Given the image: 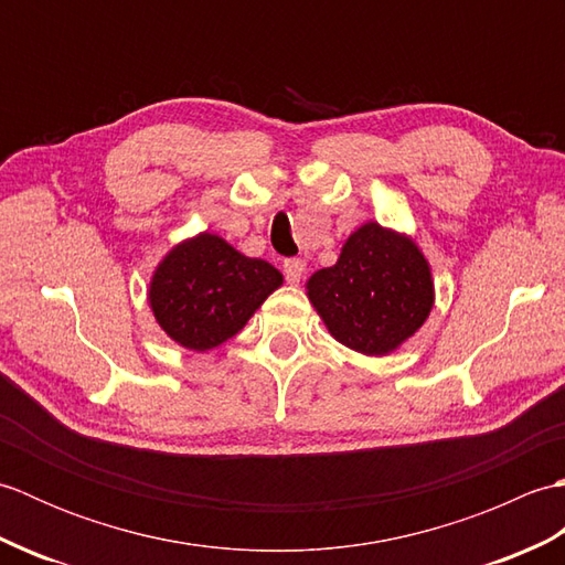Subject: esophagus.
I'll use <instances>...</instances> for the list:
<instances>
[{"mask_svg":"<svg viewBox=\"0 0 565 565\" xmlns=\"http://www.w3.org/2000/svg\"><path fill=\"white\" fill-rule=\"evenodd\" d=\"M303 271H306V262L303 259H286L284 262V274H286V281L289 284H298L303 279Z\"/></svg>","mask_w":565,"mask_h":565,"instance_id":"esophagus-1","label":"esophagus"}]
</instances>
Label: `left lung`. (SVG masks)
Here are the masks:
<instances>
[{"mask_svg":"<svg viewBox=\"0 0 565 565\" xmlns=\"http://www.w3.org/2000/svg\"><path fill=\"white\" fill-rule=\"evenodd\" d=\"M306 294L340 344L386 356L425 326L435 279L411 235L369 221L344 239L332 267L310 276Z\"/></svg>","mask_w":565,"mask_h":565,"instance_id":"8db88e82","label":"left lung"}]
</instances>
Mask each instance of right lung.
<instances>
[{"label":"right lung","mask_w":565,"mask_h":565,"mask_svg":"<svg viewBox=\"0 0 565 565\" xmlns=\"http://www.w3.org/2000/svg\"><path fill=\"white\" fill-rule=\"evenodd\" d=\"M284 284L267 259L247 257L221 235L203 231L177 243L154 267L148 306L170 340L209 352L247 326Z\"/></svg>","instance_id":"1"}]
</instances>
